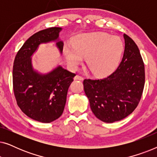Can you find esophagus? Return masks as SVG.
Instances as JSON below:
<instances>
[{
	"mask_svg": "<svg viewBox=\"0 0 157 157\" xmlns=\"http://www.w3.org/2000/svg\"><path fill=\"white\" fill-rule=\"evenodd\" d=\"M74 79L75 80H80V81H83V78L82 76H78V75H76V76H74Z\"/></svg>",
	"mask_w": 157,
	"mask_h": 157,
	"instance_id": "obj_1",
	"label": "esophagus"
}]
</instances>
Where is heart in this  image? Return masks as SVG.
<instances>
[{"label": "heart", "mask_w": 157, "mask_h": 157, "mask_svg": "<svg viewBox=\"0 0 157 157\" xmlns=\"http://www.w3.org/2000/svg\"><path fill=\"white\" fill-rule=\"evenodd\" d=\"M123 50V42L118 36L93 33L77 36L74 44L64 46L63 53L71 67L76 68L83 58H86V63L92 74L104 76L117 67Z\"/></svg>", "instance_id": "obj_1"}]
</instances>
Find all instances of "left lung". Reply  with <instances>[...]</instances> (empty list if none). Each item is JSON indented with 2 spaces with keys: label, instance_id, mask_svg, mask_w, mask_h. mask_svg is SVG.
<instances>
[{
  "label": "left lung",
  "instance_id": "obj_1",
  "mask_svg": "<svg viewBox=\"0 0 157 157\" xmlns=\"http://www.w3.org/2000/svg\"><path fill=\"white\" fill-rule=\"evenodd\" d=\"M125 48L121 62L104 78L83 81L84 91L96 118L106 123L131 114L140 101L145 82L144 64L138 46L124 34Z\"/></svg>",
  "mask_w": 157,
  "mask_h": 157
}]
</instances>
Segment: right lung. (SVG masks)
<instances>
[{"label": "right lung", "mask_w": 157, "mask_h": 157, "mask_svg": "<svg viewBox=\"0 0 157 157\" xmlns=\"http://www.w3.org/2000/svg\"><path fill=\"white\" fill-rule=\"evenodd\" d=\"M62 28L52 27L31 36L15 58L13 84L17 104L31 119L50 123L61 117L66 102L68 89L75 74L58 65L43 74L34 69L32 56L40 44L55 42L62 54L63 42L59 39Z\"/></svg>", "instance_id": "right-lung-1"}]
</instances>
